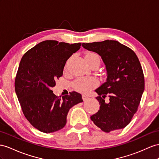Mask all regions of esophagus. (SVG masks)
<instances>
[{
	"mask_svg": "<svg viewBox=\"0 0 159 159\" xmlns=\"http://www.w3.org/2000/svg\"><path fill=\"white\" fill-rule=\"evenodd\" d=\"M82 97H83V99L84 101L87 100L88 98H89V97H88L87 95H84V94H83V95H82Z\"/></svg>",
	"mask_w": 159,
	"mask_h": 159,
	"instance_id": "1",
	"label": "esophagus"
}]
</instances>
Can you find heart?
Returning a JSON list of instances; mask_svg holds the SVG:
<instances>
[{"label":"heart","mask_w":159,"mask_h":159,"mask_svg":"<svg viewBox=\"0 0 159 159\" xmlns=\"http://www.w3.org/2000/svg\"><path fill=\"white\" fill-rule=\"evenodd\" d=\"M85 60L88 64L92 63H100L99 55L95 52H88L84 56ZM97 81L94 79H81L77 80L75 84V88L79 91H86L94 87Z\"/></svg>","instance_id":"obj_1"}]
</instances>
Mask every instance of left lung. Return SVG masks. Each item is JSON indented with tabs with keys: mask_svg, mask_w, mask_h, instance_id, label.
I'll list each match as a JSON object with an SVG mask.
<instances>
[{
	"mask_svg": "<svg viewBox=\"0 0 159 159\" xmlns=\"http://www.w3.org/2000/svg\"><path fill=\"white\" fill-rule=\"evenodd\" d=\"M82 46L101 57L107 75L105 82L95 90L100 108L91 120L105 132L125 128L136 112L144 90L139 60L131 49L115 40L83 43ZM107 95L110 101L105 103Z\"/></svg>",
	"mask_w": 159,
	"mask_h": 159,
	"instance_id": "1",
	"label": "left lung"
}]
</instances>
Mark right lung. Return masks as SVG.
<instances>
[{
  "mask_svg": "<svg viewBox=\"0 0 159 159\" xmlns=\"http://www.w3.org/2000/svg\"><path fill=\"white\" fill-rule=\"evenodd\" d=\"M80 46V43L46 40L22 57L15 78V92L24 116L40 132L48 134L63 128L69 109L83 102L82 95L77 92L57 97L52 91L56 79L62 76L67 60Z\"/></svg>",
  "mask_w": 159,
  "mask_h": 159,
  "instance_id": "right-lung-1",
  "label": "right lung"
}]
</instances>
